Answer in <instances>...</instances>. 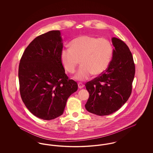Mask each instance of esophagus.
I'll return each mask as SVG.
<instances>
[{
    "label": "esophagus",
    "mask_w": 153,
    "mask_h": 153,
    "mask_svg": "<svg viewBox=\"0 0 153 153\" xmlns=\"http://www.w3.org/2000/svg\"><path fill=\"white\" fill-rule=\"evenodd\" d=\"M78 87H79V89H81V88H82L84 87V85L82 83H81V82H79L78 84Z\"/></svg>",
    "instance_id": "esophagus-1"
}]
</instances>
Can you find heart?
<instances>
[{
	"label": "heart",
	"mask_w": 153,
	"mask_h": 153,
	"mask_svg": "<svg viewBox=\"0 0 153 153\" xmlns=\"http://www.w3.org/2000/svg\"><path fill=\"white\" fill-rule=\"evenodd\" d=\"M71 48L61 51V60L66 70L73 73L79 63H81L74 79L85 81L94 74L99 76L104 73L111 62L113 48L107 39L84 35L71 42Z\"/></svg>",
	"instance_id": "1"
}]
</instances>
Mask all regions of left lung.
Wrapping results in <instances>:
<instances>
[{"instance_id":"left-lung-1","label":"left lung","mask_w":153,"mask_h":153,"mask_svg":"<svg viewBox=\"0 0 153 153\" xmlns=\"http://www.w3.org/2000/svg\"><path fill=\"white\" fill-rule=\"evenodd\" d=\"M115 49L106 71L85 84L89 97L85 108L99 116L108 115L120 109L130 97L135 76L132 53L122 40L113 37Z\"/></svg>"}]
</instances>
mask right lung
<instances>
[{
  "label": "right lung",
  "instance_id": "1",
  "mask_svg": "<svg viewBox=\"0 0 153 153\" xmlns=\"http://www.w3.org/2000/svg\"><path fill=\"white\" fill-rule=\"evenodd\" d=\"M63 43L59 30L36 37L20 61L18 77L22 101L30 112L43 120L61 116L68 97L78 89L61 60Z\"/></svg>",
  "mask_w": 153,
  "mask_h": 153
}]
</instances>
